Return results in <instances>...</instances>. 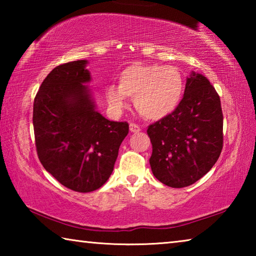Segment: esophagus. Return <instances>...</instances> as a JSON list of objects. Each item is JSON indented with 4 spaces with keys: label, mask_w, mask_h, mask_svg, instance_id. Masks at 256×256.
<instances>
[{
    "label": "esophagus",
    "mask_w": 256,
    "mask_h": 256,
    "mask_svg": "<svg viewBox=\"0 0 256 256\" xmlns=\"http://www.w3.org/2000/svg\"><path fill=\"white\" fill-rule=\"evenodd\" d=\"M130 131L136 133V132H138L140 131V126H138V124L136 123H130Z\"/></svg>",
    "instance_id": "1"
}]
</instances>
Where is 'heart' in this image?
Masks as SVG:
<instances>
[{
	"label": "heart",
	"instance_id": "obj_1",
	"mask_svg": "<svg viewBox=\"0 0 256 256\" xmlns=\"http://www.w3.org/2000/svg\"><path fill=\"white\" fill-rule=\"evenodd\" d=\"M106 98L115 110L134 98V105L142 116L160 120L174 112L184 94V80L172 66L158 64H132L120 73L118 86H106Z\"/></svg>",
	"mask_w": 256,
	"mask_h": 256
}]
</instances>
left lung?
I'll list each match as a JSON object with an SVG mask.
<instances>
[{
  "label": "left lung",
  "instance_id": "8db88e82",
  "mask_svg": "<svg viewBox=\"0 0 256 256\" xmlns=\"http://www.w3.org/2000/svg\"><path fill=\"white\" fill-rule=\"evenodd\" d=\"M219 94L206 76L193 72L177 110L149 125L150 166L156 178L170 188H186L204 176L224 146Z\"/></svg>",
  "mask_w": 256,
  "mask_h": 256
}]
</instances>
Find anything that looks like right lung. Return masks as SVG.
Segmentation results:
<instances>
[{"instance_id":"obj_1","label":"right lung","mask_w":256,"mask_h":256,"mask_svg":"<svg viewBox=\"0 0 256 256\" xmlns=\"http://www.w3.org/2000/svg\"><path fill=\"white\" fill-rule=\"evenodd\" d=\"M86 60L56 66L34 100L32 124L38 158L60 184L86 193L106 183L128 122H114L96 110L84 84L92 80Z\"/></svg>"}]
</instances>
